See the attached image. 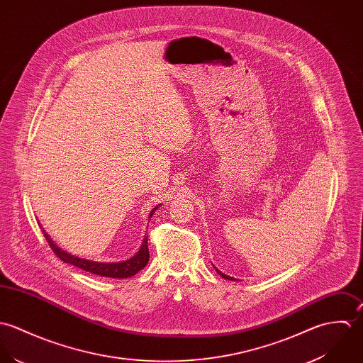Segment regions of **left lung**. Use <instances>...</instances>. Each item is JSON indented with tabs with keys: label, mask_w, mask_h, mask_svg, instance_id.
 I'll return each mask as SVG.
<instances>
[{
	"label": "left lung",
	"mask_w": 363,
	"mask_h": 363,
	"mask_svg": "<svg viewBox=\"0 0 363 363\" xmlns=\"http://www.w3.org/2000/svg\"><path fill=\"white\" fill-rule=\"evenodd\" d=\"M216 271H218V269H216ZM218 275H220V277H221V278H224V279H228V281H234V279H233V278H230V277H227V275H224V274H221V272H220V271H218Z\"/></svg>",
	"instance_id": "8db88e82"
}]
</instances>
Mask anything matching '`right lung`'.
<instances>
[{
	"instance_id": "1",
	"label": "right lung",
	"mask_w": 363,
	"mask_h": 363,
	"mask_svg": "<svg viewBox=\"0 0 363 363\" xmlns=\"http://www.w3.org/2000/svg\"><path fill=\"white\" fill-rule=\"evenodd\" d=\"M157 208H154L150 213V216H152L154 211ZM46 241L49 242L52 251L66 264H72L74 267L91 272L94 275H99V277H106V278H129L136 275L140 269H143L148 258H150V252H148V245H147V237L143 241V245L140 248V251L130 259L123 261V262H112V264H105V262H94V261H88V259H82V258H77L74 255L67 254L66 251H62L56 244H53V241L49 238V235L43 231Z\"/></svg>"
}]
</instances>
